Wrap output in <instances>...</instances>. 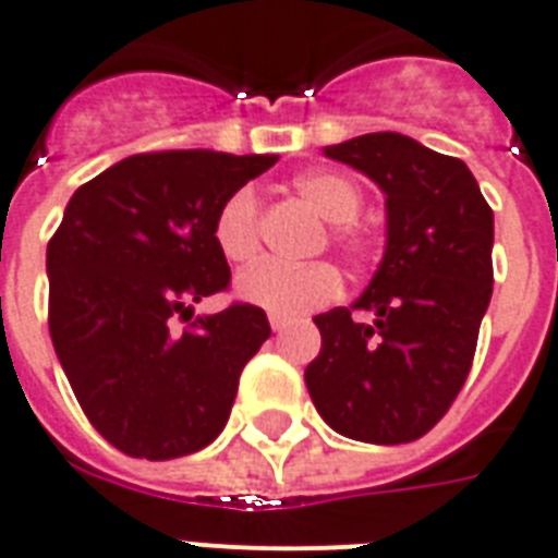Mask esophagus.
Returning <instances> with one entry per match:
<instances>
[{"mask_svg": "<svg viewBox=\"0 0 558 558\" xmlns=\"http://www.w3.org/2000/svg\"><path fill=\"white\" fill-rule=\"evenodd\" d=\"M269 325H271V330H283V327L289 325V318L278 316V313H269Z\"/></svg>", "mask_w": 558, "mask_h": 558, "instance_id": "obj_1", "label": "esophagus"}]
</instances>
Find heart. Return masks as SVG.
<instances>
[{"label":"heart","instance_id":"1","mask_svg":"<svg viewBox=\"0 0 558 558\" xmlns=\"http://www.w3.org/2000/svg\"><path fill=\"white\" fill-rule=\"evenodd\" d=\"M295 193L327 219V240L351 269H365L380 257V236L356 216L363 210V190L342 172L310 169L292 178ZM213 242L233 266L251 263L260 254V204L251 190H236L222 202L213 219ZM342 289V278L327 260L287 266L263 260L236 278V295L254 307L278 316H301L330 304Z\"/></svg>","mask_w":558,"mask_h":558}]
</instances>
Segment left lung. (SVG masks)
I'll return each instance as SVG.
<instances>
[{
	"instance_id": "8db88e82",
	"label": "left lung",
	"mask_w": 558,
	"mask_h": 558,
	"mask_svg": "<svg viewBox=\"0 0 558 558\" xmlns=\"http://www.w3.org/2000/svg\"><path fill=\"white\" fill-rule=\"evenodd\" d=\"M325 155L380 186L389 222L380 269L354 307L313 318L322 351L304 372L310 398L348 439L415 441L450 410L474 363L495 283V213L459 157L395 131Z\"/></svg>"
}]
</instances>
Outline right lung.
<instances>
[{
  "label": "right lung",
  "mask_w": 558,
  "mask_h": 558,
  "mask_svg": "<svg viewBox=\"0 0 558 558\" xmlns=\"http://www.w3.org/2000/svg\"><path fill=\"white\" fill-rule=\"evenodd\" d=\"M275 160L146 151L66 204L46 248L49 333L84 415L128 457H186L228 424L269 318L242 301L193 318V304L231 287L213 242L216 210Z\"/></svg>",
  "instance_id": "1"
}]
</instances>
